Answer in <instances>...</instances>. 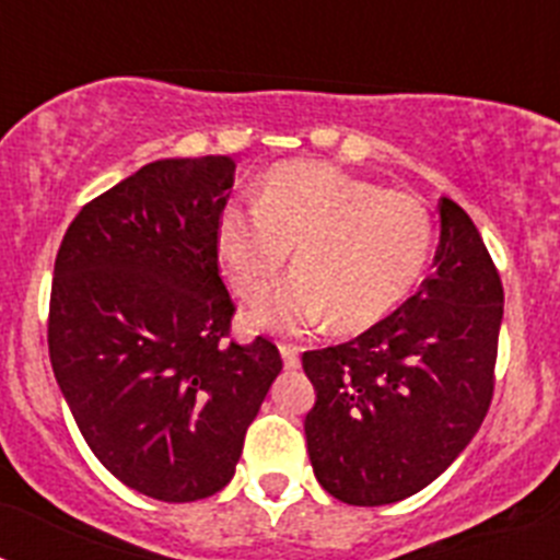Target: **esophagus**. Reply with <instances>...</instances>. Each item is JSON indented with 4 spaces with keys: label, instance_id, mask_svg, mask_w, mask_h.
I'll return each mask as SVG.
<instances>
[{
    "label": "esophagus",
    "instance_id": "34e87169",
    "mask_svg": "<svg viewBox=\"0 0 560 560\" xmlns=\"http://www.w3.org/2000/svg\"><path fill=\"white\" fill-rule=\"evenodd\" d=\"M280 353H283L285 370L300 368V353H303V348H300V345H289V341H283V345H280Z\"/></svg>",
    "mask_w": 560,
    "mask_h": 560
}]
</instances>
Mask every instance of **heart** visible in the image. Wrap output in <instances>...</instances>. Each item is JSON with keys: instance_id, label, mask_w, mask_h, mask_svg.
<instances>
[{"instance_id": "obj_1", "label": "heart", "mask_w": 560, "mask_h": 560, "mask_svg": "<svg viewBox=\"0 0 560 560\" xmlns=\"http://www.w3.org/2000/svg\"><path fill=\"white\" fill-rule=\"evenodd\" d=\"M219 260L244 303H264L289 269L300 275L252 314L283 334L334 323L364 330L393 314L432 255L434 221L418 196L314 162L277 165L255 201L232 199L215 230Z\"/></svg>"}]
</instances>
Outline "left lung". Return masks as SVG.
Masks as SVG:
<instances>
[{
    "label": "left lung",
    "mask_w": 560,
    "mask_h": 560,
    "mask_svg": "<svg viewBox=\"0 0 560 560\" xmlns=\"http://www.w3.org/2000/svg\"><path fill=\"white\" fill-rule=\"evenodd\" d=\"M434 271L395 314L345 345L305 350L314 474L339 502L423 491L482 427L497 384L504 291L468 212L440 199Z\"/></svg>",
    "instance_id": "8db88e82"
}]
</instances>
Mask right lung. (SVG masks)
Instances as JSON below:
<instances>
[{
	"label": "right lung",
	"mask_w": 560,
	"mask_h": 560,
	"mask_svg": "<svg viewBox=\"0 0 560 560\" xmlns=\"http://www.w3.org/2000/svg\"><path fill=\"white\" fill-rule=\"evenodd\" d=\"M230 156L160 160L81 207L56 255L52 373L103 468L160 502H196L235 474L283 370L275 341L230 336L219 215Z\"/></svg>",
	"instance_id": "add662e5"
}]
</instances>
